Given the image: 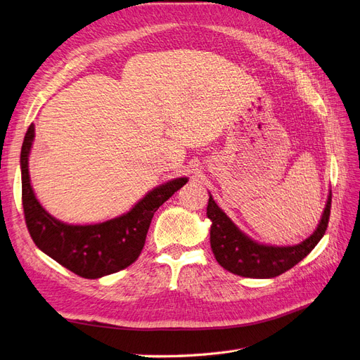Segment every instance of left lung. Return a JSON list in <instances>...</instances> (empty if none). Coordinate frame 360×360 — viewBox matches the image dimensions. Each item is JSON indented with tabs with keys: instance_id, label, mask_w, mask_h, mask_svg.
Instances as JSON below:
<instances>
[{
	"instance_id": "obj_1",
	"label": "left lung",
	"mask_w": 360,
	"mask_h": 360,
	"mask_svg": "<svg viewBox=\"0 0 360 360\" xmlns=\"http://www.w3.org/2000/svg\"><path fill=\"white\" fill-rule=\"evenodd\" d=\"M332 193L321 221L311 237L294 246H269L254 242L233 224L214 200L209 198L207 217L212 221L210 245L214 258L225 270L245 278H275L296 266L321 240L329 225Z\"/></svg>"
}]
</instances>
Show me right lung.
Segmentation results:
<instances>
[{
    "label": "right lung",
    "instance_id": "obj_1",
    "mask_svg": "<svg viewBox=\"0 0 360 360\" xmlns=\"http://www.w3.org/2000/svg\"><path fill=\"white\" fill-rule=\"evenodd\" d=\"M32 139L34 124H30L20 150L22 205L28 233L40 250L81 278L97 279L135 263L144 248L155 212L188 183L186 177H180L158 186L132 210L115 219L94 225H69L52 217L32 192L28 174Z\"/></svg>",
    "mask_w": 360,
    "mask_h": 360
}]
</instances>
